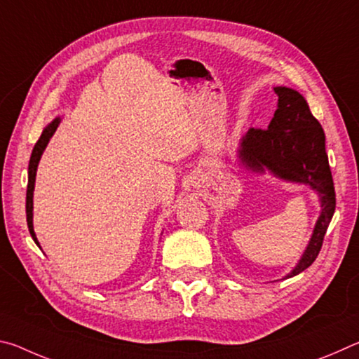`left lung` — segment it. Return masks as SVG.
<instances>
[{"instance_id":"8db88e82","label":"left lung","mask_w":359,"mask_h":359,"mask_svg":"<svg viewBox=\"0 0 359 359\" xmlns=\"http://www.w3.org/2000/svg\"><path fill=\"white\" fill-rule=\"evenodd\" d=\"M277 111L267 128H250L242 139L241 158L248 168L266 166L278 177L311 185L321 201V215L315 224L311 244L290 277L306 271L318 257L336 209V193L325 149V133L307 101L296 90L276 87Z\"/></svg>"}]
</instances>
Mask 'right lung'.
Listing matches in <instances>:
<instances>
[{
  "instance_id": "right-lung-1",
  "label": "right lung",
  "mask_w": 359,
  "mask_h": 359,
  "mask_svg": "<svg viewBox=\"0 0 359 359\" xmlns=\"http://www.w3.org/2000/svg\"><path fill=\"white\" fill-rule=\"evenodd\" d=\"M60 123V120L55 118L52 121L50 125L47 126V128L42 131L41 137L38 139V142L34 144V149L32 151V158H29V165H28V187H27V223H28V229H29V234H32L33 241L36 244L39 245L38 239H36V234H34V229H33V190H34V179H36V169H38V163L41 160V155L42 151H44L46 145L50 141V137L53 136V133H55L57 126Z\"/></svg>"
}]
</instances>
